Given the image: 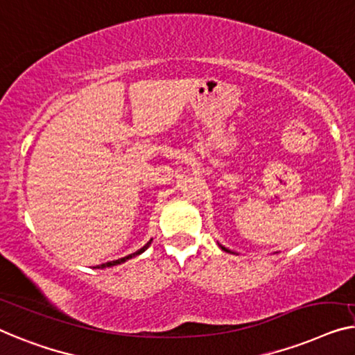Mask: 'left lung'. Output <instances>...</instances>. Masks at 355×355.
I'll use <instances>...</instances> for the list:
<instances>
[{"instance_id":"left-lung-1","label":"left lung","mask_w":355,"mask_h":355,"mask_svg":"<svg viewBox=\"0 0 355 355\" xmlns=\"http://www.w3.org/2000/svg\"><path fill=\"white\" fill-rule=\"evenodd\" d=\"M220 247H221V245H220ZM221 248H223V250H225V252H230V250H228V248H225V247H221Z\"/></svg>"}]
</instances>
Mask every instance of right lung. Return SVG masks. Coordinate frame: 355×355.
<instances>
[{"mask_svg":"<svg viewBox=\"0 0 355 355\" xmlns=\"http://www.w3.org/2000/svg\"><path fill=\"white\" fill-rule=\"evenodd\" d=\"M153 241V239H151ZM151 241L148 242L146 245H144L140 248V250H137L135 253H130V255H127V257H124V258H119V260H114V261H108V263H103V264H100V266H97L98 269H102V268H108V266H114V264H121V263H124L125 260H129V258H132V257H137V255H140V253H144L148 247H150V244H151Z\"/></svg>","mask_w":355,"mask_h":355,"instance_id":"right-lung-1","label":"right lung"}]
</instances>
